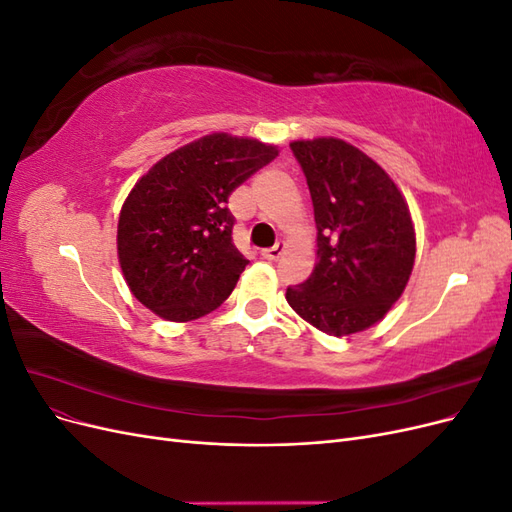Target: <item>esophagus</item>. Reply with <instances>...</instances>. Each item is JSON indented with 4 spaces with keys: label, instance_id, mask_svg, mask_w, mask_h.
<instances>
[{
    "label": "esophagus",
    "instance_id": "obj_1",
    "mask_svg": "<svg viewBox=\"0 0 512 512\" xmlns=\"http://www.w3.org/2000/svg\"><path fill=\"white\" fill-rule=\"evenodd\" d=\"M284 254V243H275L273 247H267V250H262L260 256L265 260H277Z\"/></svg>",
    "mask_w": 512,
    "mask_h": 512
}]
</instances>
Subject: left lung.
Instances as JSON below:
<instances>
[{"mask_svg":"<svg viewBox=\"0 0 512 512\" xmlns=\"http://www.w3.org/2000/svg\"><path fill=\"white\" fill-rule=\"evenodd\" d=\"M290 149L312 194L318 262L286 301L322 333H361L389 314L412 275L408 203L378 162L342 138L292 141Z\"/></svg>","mask_w":512,"mask_h":512,"instance_id":"8db88e82","label":"left lung"}]
</instances>
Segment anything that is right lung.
I'll use <instances>...</instances> for the list:
<instances>
[{
    "label": "right lung",
    "instance_id": "1",
    "mask_svg": "<svg viewBox=\"0 0 512 512\" xmlns=\"http://www.w3.org/2000/svg\"><path fill=\"white\" fill-rule=\"evenodd\" d=\"M275 145L213 132L168 153L123 200L117 256L130 292L153 314L190 322L218 309L247 260L232 243L226 203Z\"/></svg>",
    "mask_w": 512,
    "mask_h": 512
}]
</instances>
